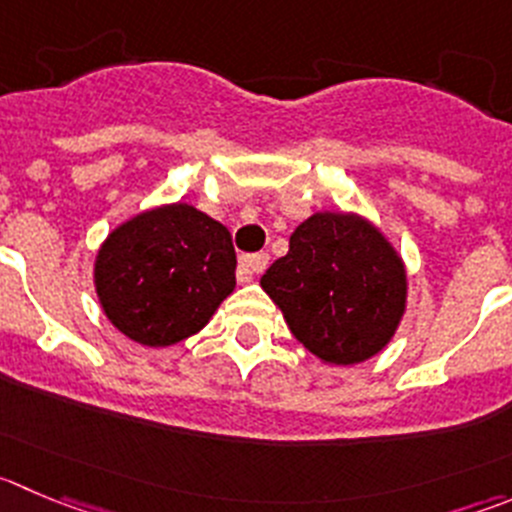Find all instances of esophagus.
I'll use <instances>...</instances> for the list:
<instances>
[{"mask_svg": "<svg viewBox=\"0 0 512 512\" xmlns=\"http://www.w3.org/2000/svg\"><path fill=\"white\" fill-rule=\"evenodd\" d=\"M269 266V253H248V256H241L238 261V281H251L253 276L261 274V271Z\"/></svg>", "mask_w": 512, "mask_h": 512, "instance_id": "1", "label": "esophagus"}]
</instances>
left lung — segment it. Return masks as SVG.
<instances>
[{"label": "left lung", "instance_id": "8db88e82", "mask_svg": "<svg viewBox=\"0 0 512 512\" xmlns=\"http://www.w3.org/2000/svg\"><path fill=\"white\" fill-rule=\"evenodd\" d=\"M261 286L284 311L291 334L329 364L374 357L392 339L407 294L392 246L349 213L306 218Z\"/></svg>", "mask_w": 512, "mask_h": 512}]
</instances>
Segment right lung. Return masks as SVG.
Returning <instances> with one entry per match:
<instances>
[{
    "mask_svg": "<svg viewBox=\"0 0 512 512\" xmlns=\"http://www.w3.org/2000/svg\"><path fill=\"white\" fill-rule=\"evenodd\" d=\"M95 286L125 337L168 347L203 329L236 286L231 233L186 203L140 213L102 243Z\"/></svg>",
    "mask_w": 512,
    "mask_h": 512,
    "instance_id": "right-lung-1",
    "label": "right lung"
}]
</instances>
